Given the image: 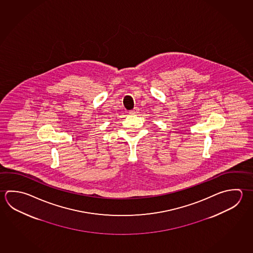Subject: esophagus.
Instances as JSON below:
<instances>
[{
    "label": "esophagus",
    "instance_id": "obj_1",
    "mask_svg": "<svg viewBox=\"0 0 253 253\" xmlns=\"http://www.w3.org/2000/svg\"><path fill=\"white\" fill-rule=\"evenodd\" d=\"M138 110H139L138 108H134L133 110H130V111H129V114H136Z\"/></svg>",
    "mask_w": 253,
    "mask_h": 253
}]
</instances>
